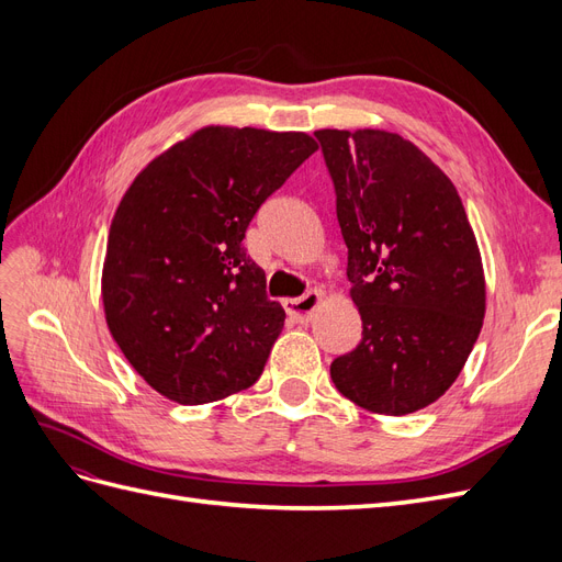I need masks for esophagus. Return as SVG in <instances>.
<instances>
[{
  "label": "esophagus",
  "mask_w": 562,
  "mask_h": 562,
  "mask_svg": "<svg viewBox=\"0 0 562 562\" xmlns=\"http://www.w3.org/2000/svg\"><path fill=\"white\" fill-rule=\"evenodd\" d=\"M318 304H321V293L318 291H310V293H304L302 297L283 300L285 314L297 323H310L314 318V312L318 310Z\"/></svg>",
  "instance_id": "obj_1"
}]
</instances>
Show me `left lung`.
<instances>
[{"instance_id":"left-lung-1","label":"left lung","mask_w":562,"mask_h":562,"mask_svg":"<svg viewBox=\"0 0 562 562\" xmlns=\"http://www.w3.org/2000/svg\"><path fill=\"white\" fill-rule=\"evenodd\" d=\"M337 196L347 279L363 321L330 378L356 405L411 415L462 372L485 316V277L452 180L398 133H314Z\"/></svg>"}]
</instances>
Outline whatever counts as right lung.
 I'll use <instances>...</instances> for the list:
<instances>
[{
	"label": "right lung",
	"mask_w": 562,
	"mask_h": 562,
	"mask_svg": "<svg viewBox=\"0 0 562 562\" xmlns=\"http://www.w3.org/2000/svg\"><path fill=\"white\" fill-rule=\"evenodd\" d=\"M316 149L300 131L206 126L151 159L119 201L105 321L161 396L201 405L262 375L285 312L241 241L265 199Z\"/></svg>",
	"instance_id": "1"
}]
</instances>
